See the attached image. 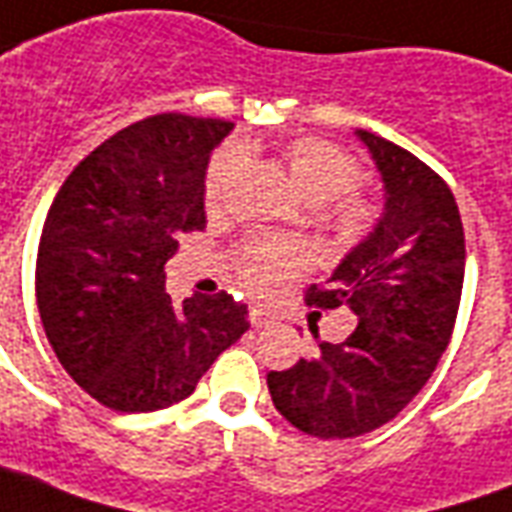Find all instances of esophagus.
I'll return each mask as SVG.
<instances>
[{
	"label": "esophagus",
	"instance_id": "34e87169",
	"mask_svg": "<svg viewBox=\"0 0 512 512\" xmlns=\"http://www.w3.org/2000/svg\"><path fill=\"white\" fill-rule=\"evenodd\" d=\"M248 320H250V325H253V328L259 331V328H270V325H273V322H275V317H273V314H270V311H267V308L250 306Z\"/></svg>",
	"mask_w": 512,
	"mask_h": 512
}]
</instances>
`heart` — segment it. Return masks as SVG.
<instances>
[{
    "instance_id": "obj_1",
    "label": "heart",
    "mask_w": 512,
    "mask_h": 512,
    "mask_svg": "<svg viewBox=\"0 0 512 512\" xmlns=\"http://www.w3.org/2000/svg\"><path fill=\"white\" fill-rule=\"evenodd\" d=\"M281 159L289 179L308 204H328V220L336 234L344 239L364 237L372 220L375 206L350 187L358 179V162L344 148L333 146L320 137H295L281 148ZM242 157L237 148L217 151L209 173H206V204L217 206L226 198L231 181L237 179ZM348 192L344 193L343 190ZM303 262V250L292 242H273V239H250L237 256L239 284L262 295L281 284L286 275L297 270Z\"/></svg>"
}]
</instances>
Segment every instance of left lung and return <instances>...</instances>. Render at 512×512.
Returning <instances> with one entry per match:
<instances>
[{
	"instance_id": "left-lung-1",
	"label": "left lung",
	"mask_w": 512,
	"mask_h": 512,
	"mask_svg": "<svg viewBox=\"0 0 512 512\" xmlns=\"http://www.w3.org/2000/svg\"><path fill=\"white\" fill-rule=\"evenodd\" d=\"M386 190L383 217L308 303L358 317L339 344L270 372L278 413L314 438H355L391 422L430 380L455 328L466 239L447 181L411 151L358 129Z\"/></svg>"
}]
</instances>
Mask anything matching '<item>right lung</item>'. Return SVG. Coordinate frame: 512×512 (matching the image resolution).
Masks as SVG:
<instances>
[{
    "label": "right lung",
    "mask_w": 512,
    "mask_h": 512,
    "mask_svg": "<svg viewBox=\"0 0 512 512\" xmlns=\"http://www.w3.org/2000/svg\"><path fill=\"white\" fill-rule=\"evenodd\" d=\"M231 121L162 112L82 159L43 223L35 297L57 361L93 400L148 413L187 400L248 331L226 292L173 306L165 262L179 234L204 231L209 154Z\"/></svg>",
    "instance_id": "obj_1"
}]
</instances>
